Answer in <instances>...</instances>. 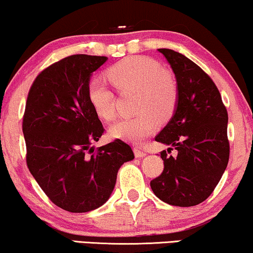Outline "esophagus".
Segmentation results:
<instances>
[{
  "label": "esophagus",
  "instance_id": "esophagus-1",
  "mask_svg": "<svg viewBox=\"0 0 253 253\" xmlns=\"http://www.w3.org/2000/svg\"><path fill=\"white\" fill-rule=\"evenodd\" d=\"M134 155H135V158H145V156L147 155V153L143 152V150L134 148Z\"/></svg>",
  "mask_w": 253,
  "mask_h": 253
}]
</instances>
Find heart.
Segmentation results:
<instances>
[{"mask_svg": "<svg viewBox=\"0 0 253 253\" xmlns=\"http://www.w3.org/2000/svg\"><path fill=\"white\" fill-rule=\"evenodd\" d=\"M110 81L124 92L137 93L135 118L121 119L110 127V134L117 139L140 143L158 128L159 119L168 120L177 105V84L170 73L158 62L143 56L120 60L108 70ZM87 98L99 118L114 119L113 94L103 82L92 81Z\"/></svg>", "mask_w": 253, "mask_h": 253, "instance_id": "obj_1", "label": "heart"}]
</instances>
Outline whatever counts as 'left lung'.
Here are the masks:
<instances>
[{
    "instance_id": "obj_1",
    "label": "left lung",
    "mask_w": 253,
    "mask_h": 253,
    "mask_svg": "<svg viewBox=\"0 0 253 253\" xmlns=\"http://www.w3.org/2000/svg\"><path fill=\"white\" fill-rule=\"evenodd\" d=\"M177 84V105L155 141L178 150L161 152L165 169L150 181L156 197L176 207H193L211 195L229 162L228 112L218 88L193 60L170 49H159Z\"/></svg>"
}]
</instances>
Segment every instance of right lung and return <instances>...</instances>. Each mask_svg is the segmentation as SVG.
I'll return each instance as SVG.
<instances>
[{
  "label": "right lung",
  "mask_w": 253,
  "mask_h": 253,
  "mask_svg": "<svg viewBox=\"0 0 253 253\" xmlns=\"http://www.w3.org/2000/svg\"><path fill=\"white\" fill-rule=\"evenodd\" d=\"M104 56L73 55L42 71L29 91L23 117L27 165L42 190L70 212L107 202L117 175L133 150L117 139L94 150L104 133L87 98L92 73Z\"/></svg>",
  "instance_id": "add662e5"
}]
</instances>
